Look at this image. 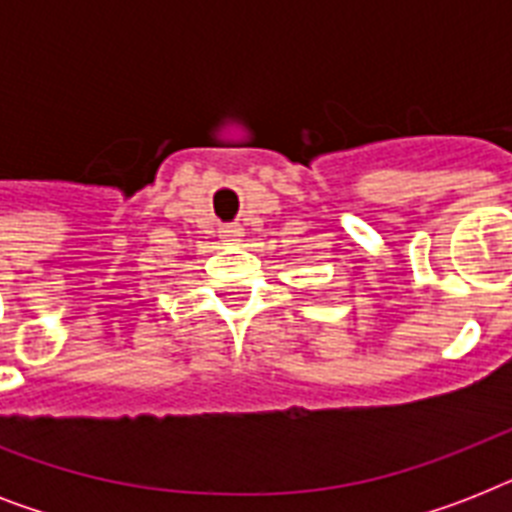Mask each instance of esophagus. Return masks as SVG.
I'll return each instance as SVG.
<instances>
[{
	"instance_id": "1",
	"label": "esophagus",
	"mask_w": 512,
	"mask_h": 512,
	"mask_svg": "<svg viewBox=\"0 0 512 512\" xmlns=\"http://www.w3.org/2000/svg\"><path fill=\"white\" fill-rule=\"evenodd\" d=\"M223 236L228 241H236L241 236V228H236V225H225L223 228Z\"/></svg>"
}]
</instances>
